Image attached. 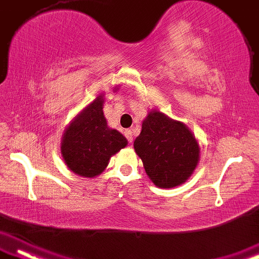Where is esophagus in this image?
I'll list each match as a JSON object with an SVG mask.
<instances>
[{
	"instance_id": "34e87169",
	"label": "esophagus",
	"mask_w": 259,
	"mask_h": 259,
	"mask_svg": "<svg viewBox=\"0 0 259 259\" xmlns=\"http://www.w3.org/2000/svg\"><path fill=\"white\" fill-rule=\"evenodd\" d=\"M124 136H126L127 140H128V143H132L133 142V132L131 130H127L124 131Z\"/></svg>"
}]
</instances>
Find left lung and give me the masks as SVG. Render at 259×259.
<instances>
[{
	"instance_id": "obj_1",
	"label": "left lung",
	"mask_w": 259,
	"mask_h": 259,
	"mask_svg": "<svg viewBox=\"0 0 259 259\" xmlns=\"http://www.w3.org/2000/svg\"><path fill=\"white\" fill-rule=\"evenodd\" d=\"M133 146L149 179L159 188L184 184L199 162V144L191 130L157 109L143 120Z\"/></svg>"
}]
</instances>
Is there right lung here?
I'll list each match as a JSON object with an SVG mask.
<instances>
[{
	"instance_id": "1",
	"label": "right lung",
	"mask_w": 259,
	"mask_h": 259,
	"mask_svg": "<svg viewBox=\"0 0 259 259\" xmlns=\"http://www.w3.org/2000/svg\"><path fill=\"white\" fill-rule=\"evenodd\" d=\"M119 90L115 86L113 91ZM104 95L85 107L66 127L61 140V155L68 169L81 178L98 177L110 157L127 145L119 131L110 128L103 113Z\"/></svg>"
}]
</instances>
